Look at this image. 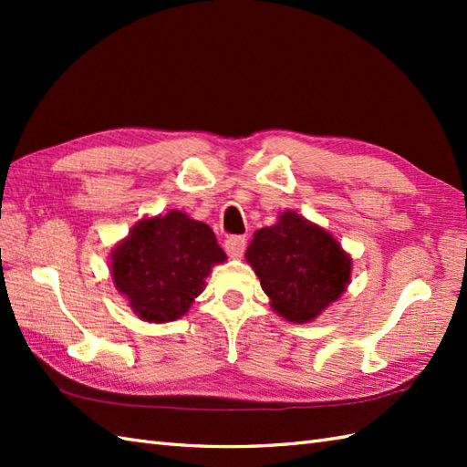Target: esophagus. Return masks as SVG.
<instances>
[{"instance_id":"34e87169","label":"esophagus","mask_w":467,"mask_h":467,"mask_svg":"<svg viewBox=\"0 0 467 467\" xmlns=\"http://www.w3.org/2000/svg\"><path fill=\"white\" fill-rule=\"evenodd\" d=\"M246 249V239L244 236H228L224 241V251L231 259H241Z\"/></svg>"}]
</instances>
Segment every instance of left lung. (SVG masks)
Listing matches in <instances>:
<instances>
[{
  "label": "left lung",
  "mask_w": 467,
  "mask_h": 467,
  "mask_svg": "<svg viewBox=\"0 0 467 467\" xmlns=\"http://www.w3.org/2000/svg\"><path fill=\"white\" fill-rule=\"evenodd\" d=\"M244 259L259 276L271 309L296 325L311 323L339 301L353 269L341 243L295 211L256 231Z\"/></svg>",
  "instance_id": "left-lung-1"
}]
</instances>
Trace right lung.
I'll use <instances>...</instances> for the list:
<instances>
[{
	"label": "right lung",
	"mask_w": 467,
	"mask_h": 467,
	"mask_svg": "<svg viewBox=\"0 0 467 467\" xmlns=\"http://www.w3.org/2000/svg\"><path fill=\"white\" fill-rule=\"evenodd\" d=\"M224 261L211 226L171 211L130 228L110 253V275L142 321L171 323L191 309L213 266Z\"/></svg>",
	"instance_id": "add662e5"
}]
</instances>
